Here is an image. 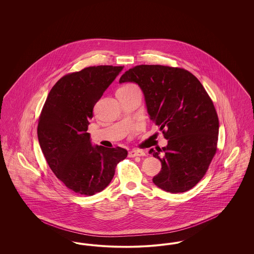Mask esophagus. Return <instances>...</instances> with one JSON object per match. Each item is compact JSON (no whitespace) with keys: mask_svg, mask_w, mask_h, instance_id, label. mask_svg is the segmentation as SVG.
Returning <instances> with one entry per match:
<instances>
[{"mask_svg":"<svg viewBox=\"0 0 254 254\" xmlns=\"http://www.w3.org/2000/svg\"><path fill=\"white\" fill-rule=\"evenodd\" d=\"M145 153L142 150H130L128 152V157H137V156H145Z\"/></svg>","mask_w":254,"mask_h":254,"instance_id":"1","label":"esophagus"}]
</instances>
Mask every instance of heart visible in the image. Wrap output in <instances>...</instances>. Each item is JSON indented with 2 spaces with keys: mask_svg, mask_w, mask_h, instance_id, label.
<instances>
[{
  "mask_svg": "<svg viewBox=\"0 0 254 254\" xmlns=\"http://www.w3.org/2000/svg\"><path fill=\"white\" fill-rule=\"evenodd\" d=\"M124 86H126V85H124Z\"/></svg>",
  "mask_w": 254,
  "mask_h": 254,
  "instance_id": "obj_1",
  "label": "heart"
}]
</instances>
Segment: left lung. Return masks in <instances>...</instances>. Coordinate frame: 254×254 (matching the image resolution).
I'll list each match as a JSON object with an SVG mask.
<instances>
[{
  "mask_svg": "<svg viewBox=\"0 0 254 254\" xmlns=\"http://www.w3.org/2000/svg\"><path fill=\"white\" fill-rule=\"evenodd\" d=\"M119 83L140 86L149 118L168 140L167 146L149 150L162 163L153 183L170 193L192 189L217 149V113L204 86L186 69L159 64L130 68Z\"/></svg>",
  "mask_w": 254,
  "mask_h": 254,
  "instance_id": "1",
  "label": "left lung"
}]
</instances>
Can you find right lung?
<instances>
[{"label":"right lung","mask_w":254,"mask_h":254,"mask_svg":"<svg viewBox=\"0 0 254 254\" xmlns=\"http://www.w3.org/2000/svg\"><path fill=\"white\" fill-rule=\"evenodd\" d=\"M123 66H89L64 76L51 88L38 124V140L49 168L76 193L105 190L116 165L127 156L122 147L92 145L86 132L93 108Z\"/></svg>","instance_id":"right-lung-1"}]
</instances>
